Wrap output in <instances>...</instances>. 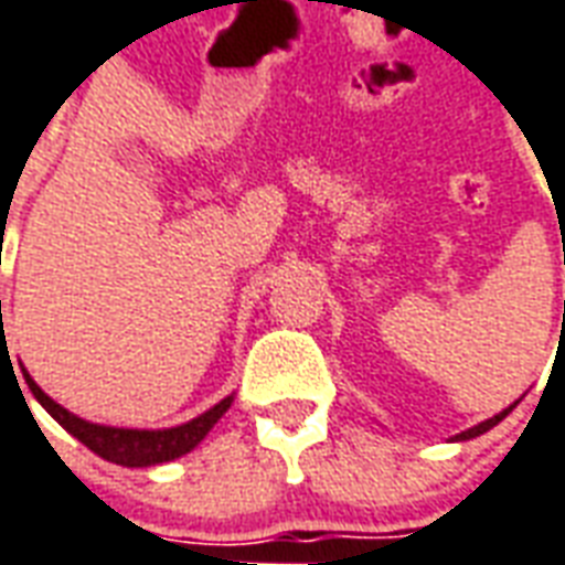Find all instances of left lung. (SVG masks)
Here are the masks:
<instances>
[{"label":"left lung","instance_id":"8db88e82","mask_svg":"<svg viewBox=\"0 0 565 565\" xmlns=\"http://www.w3.org/2000/svg\"><path fill=\"white\" fill-rule=\"evenodd\" d=\"M514 406H516V404H511V406H508V409H502V413H495V416H492V419L480 422V425H475V428H468V431L456 434V437H452V440H471V437H480V434H487L489 428H495V425H499V422H502L504 416H508V413H511V409H514Z\"/></svg>","mask_w":565,"mask_h":565}]
</instances>
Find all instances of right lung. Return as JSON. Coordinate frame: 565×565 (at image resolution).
<instances>
[{
  "mask_svg": "<svg viewBox=\"0 0 565 565\" xmlns=\"http://www.w3.org/2000/svg\"><path fill=\"white\" fill-rule=\"evenodd\" d=\"M23 376H26V385H30L35 401L45 406L66 431L73 434L76 440H82L90 452H97L100 459L113 461V465H125V468H149V465H164V461L186 456V452L199 447L201 440L207 437V431L223 419V413L232 406V394H228L220 404L211 406L207 413H201V416L183 422V425H173V428H159V431H149V428H113V425L78 419L76 413H70L66 406L51 401L49 394L35 385L26 370H23Z\"/></svg>",
  "mask_w": 565,
  "mask_h": 565,
  "instance_id": "right-lung-1",
  "label": "right lung"
}]
</instances>
